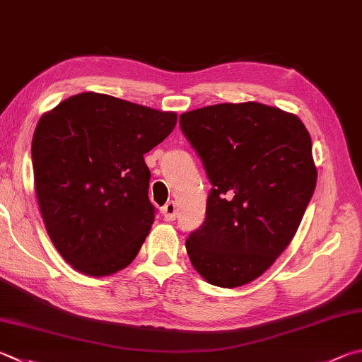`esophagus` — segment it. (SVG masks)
<instances>
[{
    "label": "esophagus",
    "mask_w": 362,
    "mask_h": 362,
    "mask_svg": "<svg viewBox=\"0 0 362 362\" xmlns=\"http://www.w3.org/2000/svg\"><path fill=\"white\" fill-rule=\"evenodd\" d=\"M163 215H164V218H166L168 221H174L175 220L177 207H175V202L174 201L166 202V206L163 207Z\"/></svg>",
    "instance_id": "esophagus-1"
}]
</instances>
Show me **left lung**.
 Instances as JSON below:
<instances>
[{"label":"left lung","instance_id":"left-lung-1","mask_svg":"<svg viewBox=\"0 0 362 362\" xmlns=\"http://www.w3.org/2000/svg\"><path fill=\"white\" fill-rule=\"evenodd\" d=\"M212 188L187 239L193 267L221 288L247 285L288 247L317 185L312 139L298 117L259 103L180 115Z\"/></svg>","mask_w":362,"mask_h":362}]
</instances>
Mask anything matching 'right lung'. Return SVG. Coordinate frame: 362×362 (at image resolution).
I'll return each mask as SVG.
<instances>
[{"label":"right lung","mask_w":362,"mask_h":362,"mask_svg":"<svg viewBox=\"0 0 362 362\" xmlns=\"http://www.w3.org/2000/svg\"><path fill=\"white\" fill-rule=\"evenodd\" d=\"M174 112L81 93L44 114L33 134L35 188L55 248L78 272L115 274L155 220L144 155L170 134Z\"/></svg>","instance_id":"1"}]
</instances>
